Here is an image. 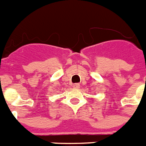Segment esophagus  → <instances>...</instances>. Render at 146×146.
<instances>
[{
  "mask_svg": "<svg viewBox=\"0 0 146 146\" xmlns=\"http://www.w3.org/2000/svg\"><path fill=\"white\" fill-rule=\"evenodd\" d=\"M73 86V88H75V89H78V88H79L80 84H74Z\"/></svg>",
  "mask_w": 146,
  "mask_h": 146,
  "instance_id": "1",
  "label": "esophagus"
}]
</instances>
